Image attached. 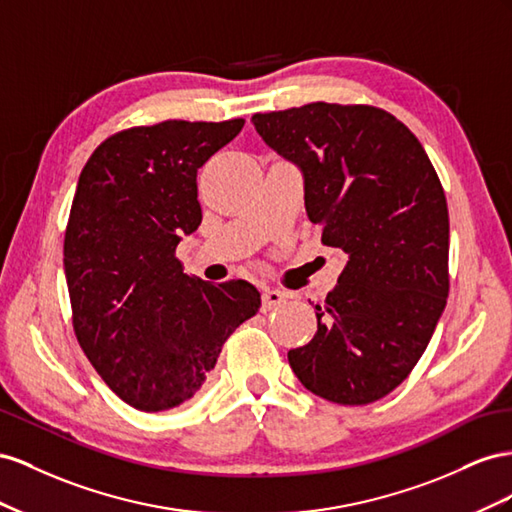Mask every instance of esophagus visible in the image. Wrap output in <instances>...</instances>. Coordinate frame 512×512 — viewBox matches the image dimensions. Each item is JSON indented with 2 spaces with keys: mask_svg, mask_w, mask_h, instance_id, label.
<instances>
[{
  "mask_svg": "<svg viewBox=\"0 0 512 512\" xmlns=\"http://www.w3.org/2000/svg\"><path fill=\"white\" fill-rule=\"evenodd\" d=\"M281 302H285V294L279 289H264V294H261V309L264 311L276 309Z\"/></svg>",
  "mask_w": 512,
  "mask_h": 512,
  "instance_id": "obj_1",
  "label": "esophagus"
}]
</instances>
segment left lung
<instances>
[{
    "mask_svg": "<svg viewBox=\"0 0 512 512\" xmlns=\"http://www.w3.org/2000/svg\"><path fill=\"white\" fill-rule=\"evenodd\" d=\"M266 145L304 178L309 221L339 248V283L315 304L313 341L289 349L306 390L341 405L386 397L412 373L448 298V206L403 122L369 105L255 113Z\"/></svg>",
    "mask_w": 512,
    "mask_h": 512,
    "instance_id": "left-lung-1",
    "label": "left lung"
}]
</instances>
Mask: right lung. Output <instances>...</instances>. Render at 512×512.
Returning a JSON list of instances; mask_svg holds the SVG:
<instances>
[{"mask_svg": "<svg viewBox=\"0 0 512 512\" xmlns=\"http://www.w3.org/2000/svg\"><path fill=\"white\" fill-rule=\"evenodd\" d=\"M242 126L128 128L102 141L79 175L64 236L72 326L105 384L141 412L191 399L229 334L261 306L251 283H206L175 257L201 223L197 169Z\"/></svg>", "mask_w": 512, "mask_h": 512, "instance_id": "obj_1", "label": "right lung"}]
</instances>
